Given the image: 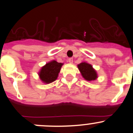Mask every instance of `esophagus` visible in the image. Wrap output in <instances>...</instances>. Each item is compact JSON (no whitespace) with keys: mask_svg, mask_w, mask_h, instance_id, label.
Here are the masks:
<instances>
[{"mask_svg":"<svg viewBox=\"0 0 133 133\" xmlns=\"http://www.w3.org/2000/svg\"><path fill=\"white\" fill-rule=\"evenodd\" d=\"M68 62H69V64H73V58H69V60H68Z\"/></svg>","mask_w":133,"mask_h":133,"instance_id":"34e87169","label":"esophagus"}]
</instances>
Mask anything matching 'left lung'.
<instances>
[{
	"label": "left lung",
	"mask_w": 133,
	"mask_h": 133,
	"mask_svg": "<svg viewBox=\"0 0 133 133\" xmlns=\"http://www.w3.org/2000/svg\"><path fill=\"white\" fill-rule=\"evenodd\" d=\"M78 70L81 72L82 77L87 81H94L98 78L96 70L89 63L83 62L77 65Z\"/></svg>",
	"instance_id": "1"
}]
</instances>
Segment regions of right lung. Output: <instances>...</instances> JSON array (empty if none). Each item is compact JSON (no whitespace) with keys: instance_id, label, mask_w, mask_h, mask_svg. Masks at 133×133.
I'll return each mask as SVG.
<instances>
[{"instance_id":"1","label":"right lung","mask_w":133,"mask_h":133,"mask_svg":"<svg viewBox=\"0 0 133 133\" xmlns=\"http://www.w3.org/2000/svg\"><path fill=\"white\" fill-rule=\"evenodd\" d=\"M63 65V63H59L53 60L42 67L38 72V76L42 82L47 84L56 81Z\"/></svg>"}]
</instances>
